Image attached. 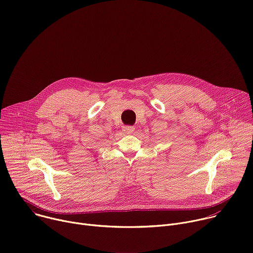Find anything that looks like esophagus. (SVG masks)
I'll return each instance as SVG.
<instances>
[{
	"mask_svg": "<svg viewBox=\"0 0 253 253\" xmlns=\"http://www.w3.org/2000/svg\"><path fill=\"white\" fill-rule=\"evenodd\" d=\"M122 130H123L125 133L129 134V133H132V132L135 130V128H134V126H123V127H122Z\"/></svg>",
	"mask_w": 253,
	"mask_h": 253,
	"instance_id": "esophagus-1",
	"label": "esophagus"
}]
</instances>
